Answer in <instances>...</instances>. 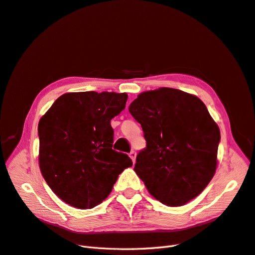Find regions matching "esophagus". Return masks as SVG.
<instances>
[{"instance_id":"esophagus-1","label":"esophagus","mask_w":255,"mask_h":255,"mask_svg":"<svg viewBox=\"0 0 255 255\" xmlns=\"http://www.w3.org/2000/svg\"><path fill=\"white\" fill-rule=\"evenodd\" d=\"M129 157H130L131 160H133V162L135 163V160H136V151H135V150H131V151L129 152Z\"/></svg>"}]
</instances>
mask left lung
Returning <instances> with one entry per match:
<instances>
[{
  "label": "left lung",
  "mask_w": 255,
  "mask_h": 255,
  "mask_svg": "<svg viewBox=\"0 0 255 255\" xmlns=\"http://www.w3.org/2000/svg\"><path fill=\"white\" fill-rule=\"evenodd\" d=\"M128 111L146 141L134 170L150 195L167 206L199 196L216 172L221 140L206 106L183 91L161 88L140 94Z\"/></svg>",
  "instance_id": "obj_1"
}]
</instances>
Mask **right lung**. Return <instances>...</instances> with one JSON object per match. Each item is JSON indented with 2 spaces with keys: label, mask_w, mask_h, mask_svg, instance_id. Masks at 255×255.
<instances>
[{
  "label": "right lung",
  "mask_w": 255,
  "mask_h": 255,
  "mask_svg": "<svg viewBox=\"0 0 255 255\" xmlns=\"http://www.w3.org/2000/svg\"><path fill=\"white\" fill-rule=\"evenodd\" d=\"M126 93H67L38 124L39 167L55 195L67 204L90 209L112 191L130 158L113 148L111 120L126 108Z\"/></svg>",
  "instance_id": "1"
}]
</instances>
